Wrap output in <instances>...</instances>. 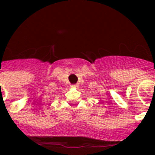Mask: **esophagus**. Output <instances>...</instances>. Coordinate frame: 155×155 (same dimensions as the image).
Here are the masks:
<instances>
[{
  "label": "esophagus",
  "instance_id": "esophagus-1",
  "mask_svg": "<svg viewBox=\"0 0 155 155\" xmlns=\"http://www.w3.org/2000/svg\"><path fill=\"white\" fill-rule=\"evenodd\" d=\"M71 87H78V84H72V85H71Z\"/></svg>",
  "mask_w": 155,
  "mask_h": 155
}]
</instances>
